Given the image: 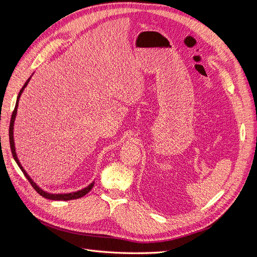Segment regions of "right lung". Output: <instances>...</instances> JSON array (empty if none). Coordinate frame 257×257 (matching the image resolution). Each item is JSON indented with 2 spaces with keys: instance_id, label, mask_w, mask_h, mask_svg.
I'll return each mask as SVG.
<instances>
[{
  "instance_id": "right-lung-1",
  "label": "right lung",
  "mask_w": 257,
  "mask_h": 257,
  "mask_svg": "<svg viewBox=\"0 0 257 257\" xmlns=\"http://www.w3.org/2000/svg\"><path fill=\"white\" fill-rule=\"evenodd\" d=\"M29 80H30V78L27 80V82L25 83V85H23L22 89H21V90H20V92H19L18 98H17V103H16V106H15V109H14V111H13L12 119H11V123H10V144H11V149H12V154H13V157H14L15 161H16V163L18 164V166L20 167V169L22 170L23 175H25V176L27 177V179L29 180V182L31 183V185L33 186V189H34L38 194H40L41 196H43V197H45V198H47V199H51V200H72V199H78V198H81V197H83V196L85 195V194H88V193L92 190L93 185H94V182H92V183H91L89 186H87V188H85V189H83V190H81V191H78V192H75V193H68V194H49V193H46V192L42 191L40 188H38V186H37V185L32 181V179H31V178L28 176V174L26 173V170L23 169V167L21 166V164H20L19 161H18V158H17V155H16V151H15L14 136H13V128H14V121H15V118H16V113H17L18 100H19V97H20V95H21V93H22L23 89H25V88H26V85L28 84Z\"/></svg>"
}]
</instances>
